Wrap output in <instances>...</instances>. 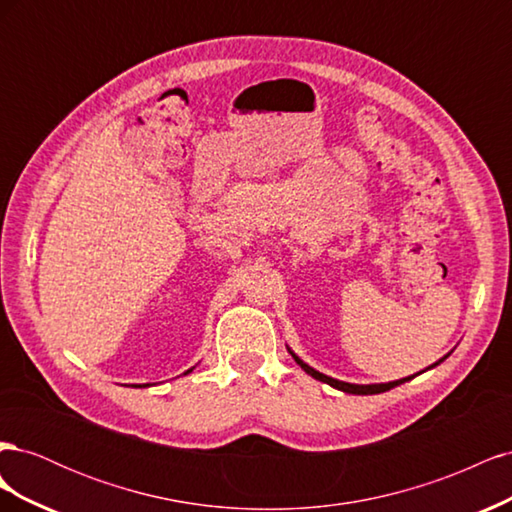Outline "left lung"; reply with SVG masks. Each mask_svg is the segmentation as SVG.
Instances as JSON below:
<instances>
[{
    "instance_id": "left-lung-1",
    "label": "left lung",
    "mask_w": 512,
    "mask_h": 512,
    "mask_svg": "<svg viewBox=\"0 0 512 512\" xmlns=\"http://www.w3.org/2000/svg\"><path fill=\"white\" fill-rule=\"evenodd\" d=\"M288 352L292 354V359L297 361V365H301V369H303V371H307L309 376L316 378V380H320V382H324V384L333 386V389H337V391H344V393H350V395H378V393H384V391H391V389H395V386L404 384V382L412 380L414 376L421 374V371H418V374H414V376L401 378V380H393V382H382V384H350V382H344V380H335V378H331V376H324V374H320V371H316L314 367H309L307 363H303V361L299 359V356L294 354L290 348H288ZM448 356H451V352H448L446 356H442L440 361H436V363H433V365H429L427 369H433V367H436V365H440L444 359H448Z\"/></svg>"
}]
</instances>
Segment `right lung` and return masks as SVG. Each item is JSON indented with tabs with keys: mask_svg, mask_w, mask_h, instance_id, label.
I'll use <instances>...</instances> for the list:
<instances>
[{
	"mask_svg": "<svg viewBox=\"0 0 512 512\" xmlns=\"http://www.w3.org/2000/svg\"><path fill=\"white\" fill-rule=\"evenodd\" d=\"M190 371H192V369H188V371H185V374H190ZM143 386H149V384H143Z\"/></svg>",
	"mask_w": 512,
	"mask_h": 512,
	"instance_id": "obj_1",
	"label": "right lung"
}]
</instances>
